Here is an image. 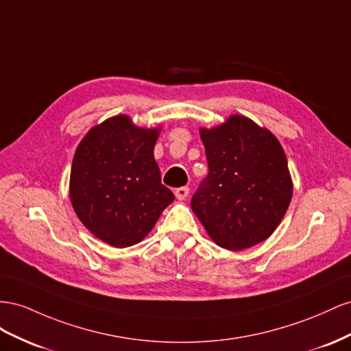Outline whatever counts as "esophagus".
<instances>
[{
  "label": "esophagus",
  "mask_w": 351,
  "mask_h": 351,
  "mask_svg": "<svg viewBox=\"0 0 351 351\" xmlns=\"http://www.w3.org/2000/svg\"><path fill=\"white\" fill-rule=\"evenodd\" d=\"M189 194V188L188 186H181L175 189V195L178 199H185Z\"/></svg>",
  "instance_id": "1"
}]
</instances>
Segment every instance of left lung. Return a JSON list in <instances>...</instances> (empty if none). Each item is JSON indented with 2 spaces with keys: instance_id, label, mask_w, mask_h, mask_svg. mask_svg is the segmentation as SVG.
<instances>
[{
  "instance_id": "8db88e82",
  "label": "left lung",
  "mask_w": 351,
  "mask_h": 351,
  "mask_svg": "<svg viewBox=\"0 0 351 351\" xmlns=\"http://www.w3.org/2000/svg\"><path fill=\"white\" fill-rule=\"evenodd\" d=\"M208 175L191 207L222 248H250L274 234L293 197L287 156L276 136L252 119L232 114L202 128Z\"/></svg>"
}]
</instances>
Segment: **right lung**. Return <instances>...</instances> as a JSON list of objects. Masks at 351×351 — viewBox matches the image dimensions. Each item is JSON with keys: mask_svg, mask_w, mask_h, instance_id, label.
<instances>
[{"mask_svg": "<svg viewBox=\"0 0 351 351\" xmlns=\"http://www.w3.org/2000/svg\"><path fill=\"white\" fill-rule=\"evenodd\" d=\"M158 134L119 114L89 129L76 148L70 202L88 231L112 247L143 241L175 199L154 160Z\"/></svg>", "mask_w": 351, "mask_h": 351, "instance_id": "add662e5", "label": "right lung"}]
</instances>
